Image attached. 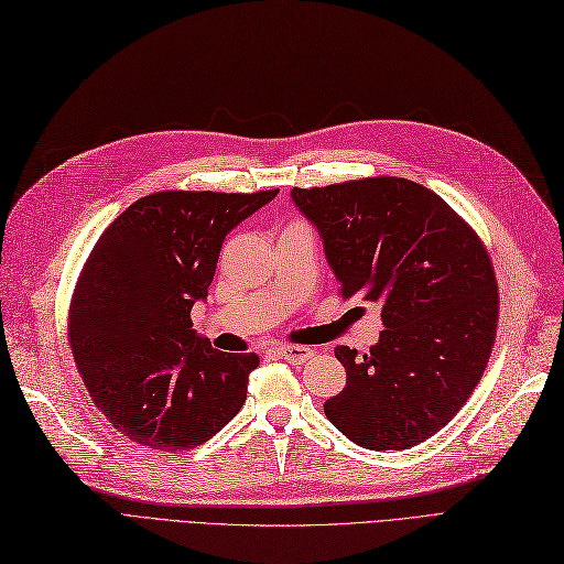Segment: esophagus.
Instances as JSON below:
<instances>
[{
  "label": "esophagus",
  "instance_id": "esophagus-1",
  "mask_svg": "<svg viewBox=\"0 0 564 564\" xmlns=\"http://www.w3.org/2000/svg\"><path fill=\"white\" fill-rule=\"evenodd\" d=\"M275 352L282 357V360L292 362V365H303L313 357V350L305 346H280V348H275Z\"/></svg>",
  "mask_w": 564,
  "mask_h": 564
}]
</instances>
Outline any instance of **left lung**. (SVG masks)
Returning <instances> with one entry per match:
<instances>
[{
	"instance_id": "obj_1",
	"label": "left lung",
	"mask_w": 564,
	"mask_h": 564,
	"mask_svg": "<svg viewBox=\"0 0 564 564\" xmlns=\"http://www.w3.org/2000/svg\"><path fill=\"white\" fill-rule=\"evenodd\" d=\"M317 226L340 299L381 305L377 346H336L346 386L324 414L355 445L406 449L466 404L497 338L499 286L477 235L425 185L371 176L294 187Z\"/></svg>"
}]
</instances>
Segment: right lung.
I'll list each match as a JSON object with an SVG mask.
<instances>
[{
	"instance_id": "add662e5",
	"label": "right lung",
	"mask_w": 564,
	"mask_h": 564,
	"mask_svg": "<svg viewBox=\"0 0 564 564\" xmlns=\"http://www.w3.org/2000/svg\"><path fill=\"white\" fill-rule=\"evenodd\" d=\"M278 191H162L98 237L67 315L94 404L119 433L160 452L193 449L240 412L256 352H220L193 329L226 235Z\"/></svg>"
}]
</instances>
